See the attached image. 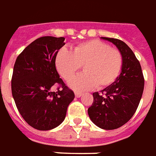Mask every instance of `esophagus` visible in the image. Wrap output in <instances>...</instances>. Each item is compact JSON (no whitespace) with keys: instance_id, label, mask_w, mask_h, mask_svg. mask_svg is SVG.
<instances>
[{"instance_id":"1","label":"esophagus","mask_w":156,"mask_h":156,"mask_svg":"<svg viewBox=\"0 0 156 156\" xmlns=\"http://www.w3.org/2000/svg\"><path fill=\"white\" fill-rule=\"evenodd\" d=\"M74 94L77 98H80V97L83 95V93H81V92H75Z\"/></svg>"}]
</instances>
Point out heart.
Instances as JSON below:
<instances>
[{
	"instance_id": "obj_1",
	"label": "heart",
	"mask_w": 156,
	"mask_h": 156,
	"mask_svg": "<svg viewBox=\"0 0 156 156\" xmlns=\"http://www.w3.org/2000/svg\"><path fill=\"white\" fill-rule=\"evenodd\" d=\"M123 58L121 52L100 40H89L75 46L72 53L65 49L58 52L55 65L66 81L73 77L83 66V73L69 83L75 90L102 89L110 86L121 73Z\"/></svg>"
}]
</instances>
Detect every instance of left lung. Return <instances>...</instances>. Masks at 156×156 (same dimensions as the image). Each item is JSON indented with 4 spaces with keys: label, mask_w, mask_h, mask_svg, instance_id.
Returning a JSON list of instances; mask_svg holds the SVG:
<instances>
[{
    "label": "left lung",
    "mask_w": 156,
    "mask_h": 156,
    "mask_svg": "<svg viewBox=\"0 0 156 156\" xmlns=\"http://www.w3.org/2000/svg\"><path fill=\"white\" fill-rule=\"evenodd\" d=\"M116 46L123 58L121 73L101 93H93V102L87 113L92 122L104 130L121 127L131 119L139 106L144 90V76L136 55L123 41L101 37Z\"/></svg>",
    "instance_id": "1"
}]
</instances>
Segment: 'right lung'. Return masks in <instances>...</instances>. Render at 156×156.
Returning a JSON list of instances; mask_svg holds the SVG:
<instances>
[{"mask_svg": "<svg viewBox=\"0 0 156 156\" xmlns=\"http://www.w3.org/2000/svg\"><path fill=\"white\" fill-rule=\"evenodd\" d=\"M63 37H40L29 44L17 57L11 79V92L19 112L34 129L49 131L63 122L72 90L59 78L55 58L63 47ZM58 84L61 89L51 92Z\"/></svg>", "mask_w": 156, "mask_h": 156, "instance_id": "1", "label": "right lung"}]
</instances>
